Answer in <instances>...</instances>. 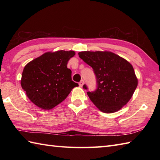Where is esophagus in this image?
I'll use <instances>...</instances> for the list:
<instances>
[{"label": "esophagus", "mask_w": 160, "mask_h": 160, "mask_svg": "<svg viewBox=\"0 0 160 160\" xmlns=\"http://www.w3.org/2000/svg\"><path fill=\"white\" fill-rule=\"evenodd\" d=\"M83 84H84V80H81L80 82H79V86L80 87H82V86H83Z\"/></svg>", "instance_id": "obj_1"}]
</instances>
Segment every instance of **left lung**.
Wrapping results in <instances>:
<instances>
[{"instance_id":"8db88e82","label":"left lung","mask_w":160,"mask_h":160,"mask_svg":"<svg viewBox=\"0 0 160 160\" xmlns=\"http://www.w3.org/2000/svg\"><path fill=\"white\" fill-rule=\"evenodd\" d=\"M78 55L93 68L97 89L87 93L104 113H114L130 100L138 86L133 67L127 60L110 52H81ZM83 88L87 89L84 84Z\"/></svg>"}]
</instances>
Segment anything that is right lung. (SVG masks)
Wrapping results in <instances>:
<instances>
[{"mask_svg": "<svg viewBox=\"0 0 160 160\" xmlns=\"http://www.w3.org/2000/svg\"><path fill=\"white\" fill-rule=\"evenodd\" d=\"M73 51L47 52L29 62L22 71L21 87L37 107L49 110L66 99L78 83L71 80L67 68Z\"/></svg>", "mask_w": 160, "mask_h": 160, "instance_id": "right-lung-1", "label": "right lung"}]
</instances>
